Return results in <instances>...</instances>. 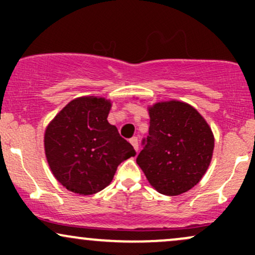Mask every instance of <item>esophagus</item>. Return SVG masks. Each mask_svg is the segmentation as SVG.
<instances>
[{"label":"esophagus","mask_w":255,"mask_h":255,"mask_svg":"<svg viewBox=\"0 0 255 255\" xmlns=\"http://www.w3.org/2000/svg\"><path fill=\"white\" fill-rule=\"evenodd\" d=\"M129 141H130V144L133 145L134 150H135L136 152L139 151V140H137V137H136V136H133V137H131V139L129 140Z\"/></svg>","instance_id":"34e87169"}]
</instances>
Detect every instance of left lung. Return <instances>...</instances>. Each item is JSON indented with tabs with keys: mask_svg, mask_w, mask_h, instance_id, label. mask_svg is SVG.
I'll use <instances>...</instances> for the list:
<instances>
[{
	"mask_svg": "<svg viewBox=\"0 0 255 255\" xmlns=\"http://www.w3.org/2000/svg\"><path fill=\"white\" fill-rule=\"evenodd\" d=\"M148 135L142 140L137 165L160 194H182L201 180L211 163V128L183 102H159L148 108Z\"/></svg>",
	"mask_w": 255,
	"mask_h": 255,
	"instance_id": "obj_1",
	"label": "left lung"
}]
</instances>
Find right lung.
<instances>
[{"instance_id":"add662e5","label":"right lung","mask_w":255,"mask_h":255,"mask_svg":"<svg viewBox=\"0 0 255 255\" xmlns=\"http://www.w3.org/2000/svg\"><path fill=\"white\" fill-rule=\"evenodd\" d=\"M111 103L102 97L69 102L48 125L44 148L56 180L80 195L101 192L113 181L116 169L135 156L133 146L108 122Z\"/></svg>"}]
</instances>
